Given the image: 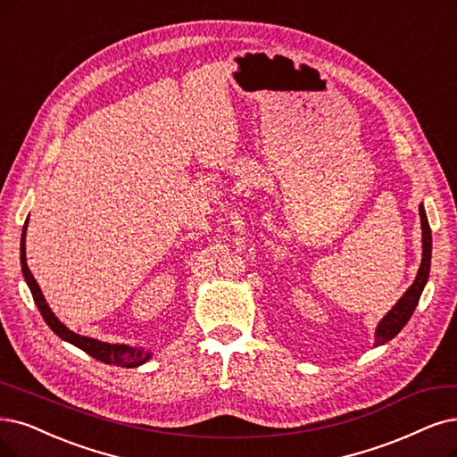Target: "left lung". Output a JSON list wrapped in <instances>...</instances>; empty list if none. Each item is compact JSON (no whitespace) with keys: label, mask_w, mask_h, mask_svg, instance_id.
<instances>
[{"label":"left lung","mask_w":457,"mask_h":457,"mask_svg":"<svg viewBox=\"0 0 457 457\" xmlns=\"http://www.w3.org/2000/svg\"><path fill=\"white\" fill-rule=\"evenodd\" d=\"M420 218H421V248H424V254H421V265L418 269V277L412 282L411 288L404 292V295L395 303V307L382 318V322L377 328L375 345H384L387 341H392L394 337L404 328V324L411 320L420 301L421 290H424V286L428 282L429 267H431V228L428 222L426 211L421 205H420Z\"/></svg>","instance_id":"left-lung-1"}]
</instances>
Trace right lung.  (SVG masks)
Segmentation results:
<instances>
[{"label":"right lung","instance_id":"add662e5","mask_svg":"<svg viewBox=\"0 0 457 457\" xmlns=\"http://www.w3.org/2000/svg\"><path fill=\"white\" fill-rule=\"evenodd\" d=\"M26 228H28V220H26V224H24L22 239H21L22 273H24V278H26V282L29 286V290H31L33 301H36V305H37L41 316L45 318L46 326L53 329L60 337V339L79 346L80 350L87 352L88 356L96 358L97 361H104V363H109V365H120V367H137V365L145 363L150 358L148 352L145 353L143 350L131 348V346H126V345H107V343L90 339V337H80V335L67 329L60 322V320L54 316V312L50 311V307L46 305V301H45V297L41 294L39 284L36 282V278H33V275L29 273V269H28V263H26Z\"/></svg>","mask_w":457,"mask_h":457}]
</instances>
